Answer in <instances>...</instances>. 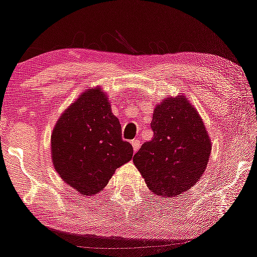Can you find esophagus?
Segmentation results:
<instances>
[{"instance_id":"obj_1","label":"esophagus","mask_w":257,"mask_h":257,"mask_svg":"<svg viewBox=\"0 0 257 257\" xmlns=\"http://www.w3.org/2000/svg\"><path fill=\"white\" fill-rule=\"evenodd\" d=\"M131 144H132V147H133V152H137V151L139 150V147H140V142L138 139H133L132 142H131Z\"/></svg>"}]
</instances>
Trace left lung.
Returning a JSON list of instances; mask_svg holds the SVG:
<instances>
[{
  "label": "left lung",
  "instance_id": "obj_1",
  "mask_svg": "<svg viewBox=\"0 0 257 257\" xmlns=\"http://www.w3.org/2000/svg\"><path fill=\"white\" fill-rule=\"evenodd\" d=\"M153 138L144 143L133 163L153 194L173 198L201 179L212 140L199 112L184 94L166 97L153 111Z\"/></svg>",
  "mask_w": 257,
  "mask_h": 257
}]
</instances>
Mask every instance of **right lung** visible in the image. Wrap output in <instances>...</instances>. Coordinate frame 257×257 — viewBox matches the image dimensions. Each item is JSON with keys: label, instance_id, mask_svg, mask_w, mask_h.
Returning a JSON list of instances; mask_svg holds the SVG:
<instances>
[{"label": "right lung", "instance_id": "add662e5", "mask_svg": "<svg viewBox=\"0 0 257 257\" xmlns=\"http://www.w3.org/2000/svg\"><path fill=\"white\" fill-rule=\"evenodd\" d=\"M119 119L100 86L87 89L65 108L51 133L56 172L82 196L103 191L115 170L132 159Z\"/></svg>", "mask_w": 257, "mask_h": 257}]
</instances>
